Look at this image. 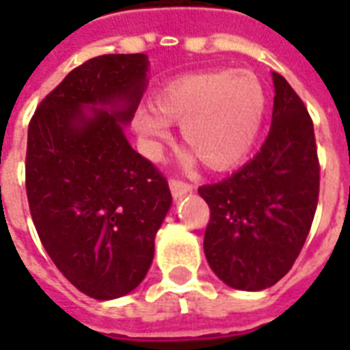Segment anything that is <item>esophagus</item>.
<instances>
[{
    "mask_svg": "<svg viewBox=\"0 0 350 350\" xmlns=\"http://www.w3.org/2000/svg\"><path fill=\"white\" fill-rule=\"evenodd\" d=\"M168 185H170V193H172V197L174 198L183 197V195H187V193L193 191V185H191V183L183 182V180H176V178H172V180L168 182Z\"/></svg>",
    "mask_w": 350,
    "mask_h": 350,
    "instance_id": "obj_1",
    "label": "esophagus"
}]
</instances>
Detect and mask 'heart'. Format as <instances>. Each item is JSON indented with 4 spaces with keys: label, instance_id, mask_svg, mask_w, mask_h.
<instances>
[{
    "label": "heart",
    "instance_id": "b5f03b06",
    "mask_svg": "<svg viewBox=\"0 0 350 350\" xmlns=\"http://www.w3.org/2000/svg\"><path fill=\"white\" fill-rule=\"evenodd\" d=\"M153 110H140L137 131L148 155L168 138V123L182 125V138L212 170L234 167L257 138L266 92L251 71H208L170 82L153 97Z\"/></svg>",
    "mask_w": 350,
    "mask_h": 350
}]
</instances>
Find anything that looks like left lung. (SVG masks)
Returning a JSON list of instances; mask_svg holds the SVG:
<instances>
[{"instance_id":"obj_1","label":"left lung","mask_w":350,"mask_h":350,"mask_svg":"<svg viewBox=\"0 0 350 350\" xmlns=\"http://www.w3.org/2000/svg\"><path fill=\"white\" fill-rule=\"evenodd\" d=\"M271 127L260 152L223 182L198 187L210 206L204 255L238 291H262L293 268L319 200L315 131L298 93L273 72Z\"/></svg>"}]
</instances>
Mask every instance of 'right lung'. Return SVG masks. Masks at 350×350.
I'll return each mask as SVG.
<instances>
[{
    "label": "right lung",
    "mask_w": 350,
    "mask_h": 350,
    "mask_svg": "<svg viewBox=\"0 0 350 350\" xmlns=\"http://www.w3.org/2000/svg\"><path fill=\"white\" fill-rule=\"evenodd\" d=\"M146 54H107L72 69L27 129L31 219L57 270L95 300L135 291L170 210L168 182L125 138L146 86Z\"/></svg>",
    "instance_id": "add662e5"
}]
</instances>
